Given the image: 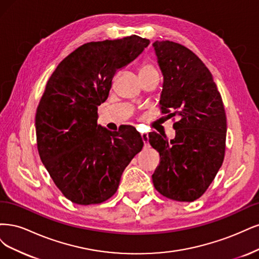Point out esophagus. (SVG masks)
I'll list each match as a JSON object with an SVG mask.
<instances>
[{
	"mask_svg": "<svg viewBox=\"0 0 259 259\" xmlns=\"http://www.w3.org/2000/svg\"><path fill=\"white\" fill-rule=\"evenodd\" d=\"M141 137H142V140H143L144 145H145V146L148 145V136L146 135V133H142Z\"/></svg>",
	"mask_w": 259,
	"mask_h": 259,
	"instance_id": "34e87169",
	"label": "esophagus"
}]
</instances>
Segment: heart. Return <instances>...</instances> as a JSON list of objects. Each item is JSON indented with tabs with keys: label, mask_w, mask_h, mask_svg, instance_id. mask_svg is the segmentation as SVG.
I'll use <instances>...</instances> for the list:
<instances>
[{
	"label": "heart",
	"mask_w": 259,
	"mask_h": 259,
	"mask_svg": "<svg viewBox=\"0 0 259 259\" xmlns=\"http://www.w3.org/2000/svg\"><path fill=\"white\" fill-rule=\"evenodd\" d=\"M147 73H157V70L151 64H144L140 70V74H147Z\"/></svg>",
	"instance_id": "obj_1"
}]
</instances>
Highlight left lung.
Returning a JSON list of instances; mask_svg holds the SVG:
<instances>
[{
    "label": "left lung",
    "instance_id": "8db88e82",
    "mask_svg": "<svg viewBox=\"0 0 259 259\" xmlns=\"http://www.w3.org/2000/svg\"><path fill=\"white\" fill-rule=\"evenodd\" d=\"M153 47L163 76L162 113L180 118L170 141L149 133L160 155L153 183L162 196L191 202L203 195L223 163L226 115L211 72L193 52L170 40H156Z\"/></svg>",
    "mask_w": 259,
    "mask_h": 259
}]
</instances>
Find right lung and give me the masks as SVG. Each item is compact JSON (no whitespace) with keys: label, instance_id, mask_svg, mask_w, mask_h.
<instances>
[{"label":"right lung","instance_id":"right-lung-1","mask_svg":"<svg viewBox=\"0 0 259 259\" xmlns=\"http://www.w3.org/2000/svg\"><path fill=\"white\" fill-rule=\"evenodd\" d=\"M148 44L138 35L90 41L64 58L47 81L35 116L37 149L57 187L74 203L111 198L124 168L143 147L135 127L110 131L97 123V112L116 71Z\"/></svg>","mask_w":259,"mask_h":259}]
</instances>
